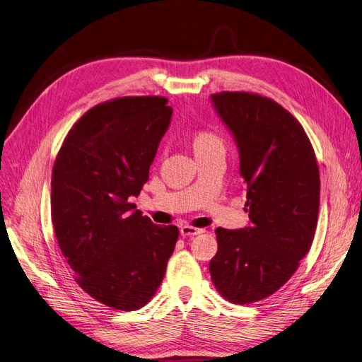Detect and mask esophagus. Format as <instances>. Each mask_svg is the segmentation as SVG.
<instances>
[{
    "label": "esophagus",
    "instance_id": "1",
    "mask_svg": "<svg viewBox=\"0 0 362 362\" xmlns=\"http://www.w3.org/2000/svg\"><path fill=\"white\" fill-rule=\"evenodd\" d=\"M202 233H203L202 228H195V226H189V225H183L180 228V234L183 237H194V235H198Z\"/></svg>",
    "mask_w": 362,
    "mask_h": 362
}]
</instances>
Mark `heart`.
I'll return each mask as SVG.
<instances>
[{
	"instance_id": "1",
	"label": "heart",
	"mask_w": 362,
	"mask_h": 362,
	"mask_svg": "<svg viewBox=\"0 0 362 362\" xmlns=\"http://www.w3.org/2000/svg\"><path fill=\"white\" fill-rule=\"evenodd\" d=\"M194 147L195 152H198L211 149V147H223V143L216 132L210 129H199L194 137Z\"/></svg>"
}]
</instances>
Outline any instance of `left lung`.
Instances as JSON below:
<instances>
[{
    "mask_svg": "<svg viewBox=\"0 0 362 362\" xmlns=\"http://www.w3.org/2000/svg\"><path fill=\"white\" fill-rule=\"evenodd\" d=\"M211 101L238 146L250 226L216 230L209 269L225 300L252 304L282 288L312 246L319 168L304 128L274 100L223 90Z\"/></svg>",
    "mask_w": 362,
    "mask_h": 362,
    "instance_id": "8db88e82",
    "label": "left lung"
}]
</instances>
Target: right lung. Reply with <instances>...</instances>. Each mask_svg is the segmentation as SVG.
Instances as JSON below:
<instances>
[{
	"label": "right lung",
	"mask_w": 362,
	"mask_h": 362,
	"mask_svg": "<svg viewBox=\"0 0 362 362\" xmlns=\"http://www.w3.org/2000/svg\"><path fill=\"white\" fill-rule=\"evenodd\" d=\"M164 97H120L89 109L57 155L50 209L59 249L88 296L139 310L163 282L176 246L174 225H155L139 197L173 109Z\"/></svg>",
	"instance_id": "obj_1"
}]
</instances>
